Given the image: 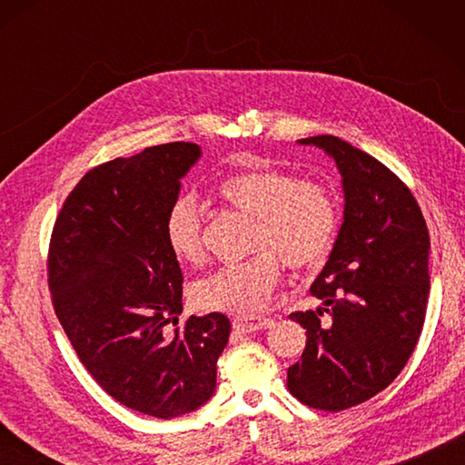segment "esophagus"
I'll list each match as a JSON object with an SVG mask.
<instances>
[{
	"instance_id": "obj_1",
	"label": "esophagus",
	"mask_w": 465,
	"mask_h": 465,
	"mask_svg": "<svg viewBox=\"0 0 465 465\" xmlns=\"http://www.w3.org/2000/svg\"><path fill=\"white\" fill-rule=\"evenodd\" d=\"M232 323H233V328L238 330V331L250 333V331H255V330L270 328V325L273 323V320L262 318V315H235Z\"/></svg>"
}]
</instances>
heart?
<instances>
[{"mask_svg": "<svg viewBox=\"0 0 465 465\" xmlns=\"http://www.w3.org/2000/svg\"><path fill=\"white\" fill-rule=\"evenodd\" d=\"M215 200L250 217V260L225 265L193 285V302L203 310L253 313L270 303L282 278V262L292 270L328 258L340 230V205L330 187L298 180L282 170H245L213 187ZM165 240L173 258L187 265L205 262L203 213L190 197L167 210Z\"/></svg>", "mask_w": 465, "mask_h": 465, "instance_id": "b5f03b06", "label": "heart"}]
</instances>
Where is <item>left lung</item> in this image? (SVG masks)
Segmentation results:
<instances>
[{
	"label": "left lung",
	"instance_id": "1",
	"mask_svg": "<svg viewBox=\"0 0 465 465\" xmlns=\"http://www.w3.org/2000/svg\"><path fill=\"white\" fill-rule=\"evenodd\" d=\"M300 143L338 163L345 210L310 290L325 308L290 315L308 341L288 370V390L313 410L341 411L388 388L416 350L430 293V233L416 197L390 167L335 135Z\"/></svg>",
	"mask_w": 465,
	"mask_h": 465
}]
</instances>
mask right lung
<instances>
[{"mask_svg": "<svg viewBox=\"0 0 465 465\" xmlns=\"http://www.w3.org/2000/svg\"><path fill=\"white\" fill-rule=\"evenodd\" d=\"M200 147L173 142L87 172L59 210L47 285L77 358L122 406L160 420L197 410L215 391L230 340L223 313H182V268L163 222Z\"/></svg>", "mask_w": 465, "mask_h": 465, "instance_id": "add662e5", "label": "right lung"}]
</instances>
